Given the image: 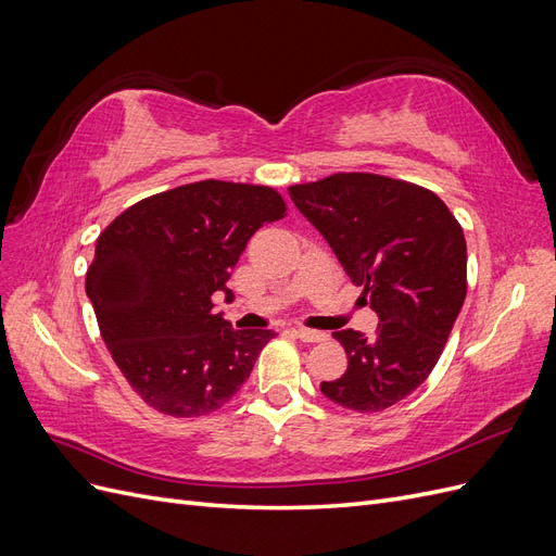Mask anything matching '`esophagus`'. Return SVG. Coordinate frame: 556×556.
<instances>
[{
  "instance_id": "1",
  "label": "esophagus",
  "mask_w": 556,
  "mask_h": 556,
  "mask_svg": "<svg viewBox=\"0 0 556 556\" xmlns=\"http://www.w3.org/2000/svg\"><path fill=\"white\" fill-rule=\"evenodd\" d=\"M294 333L306 343H319V341L327 339L325 331H315V329H306V327H294Z\"/></svg>"
}]
</instances>
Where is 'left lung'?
Masks as SVG:
<instances>
[{"mask_svg":"<svg viewBox=\"0 0 556 556\" xmlns=\"http://www.w3.org/2000/svg\"><path fill=\"white\" fill-rule=\"evenodd\" d=\"M288 192L380 319L368 339L333 333L348 371L319 390L357 413L390 408L429 378L464 306L462 225L431 190L378 174H333Z\"/></svg>","mask_w":556,"mask_h":556,"instance_id":"obj_1","label":"left lung"}]
</instances>
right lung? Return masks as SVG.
Returning a JSON list of instances; mask_svg holds the SVG:
<instances>
[{
    "mask_svg": "<svg viewBox=\"0 0 556 556\" xmlns=\"http://www.w3.org/2000/svg\"><path fill=\"white\" fill-rule=\"evenodd\" d=\"M266 185L199 180L141 199L99 233L86 292L131 390L172 417L208 415L241 390L271 329L213 313L252 233L285 217Z\"/></svg>",
    "mask_w": 556,
    "mask_h": 556,
    "instance_id": "right-lung-1",
    "label": "right lung"
}]
</instances>
